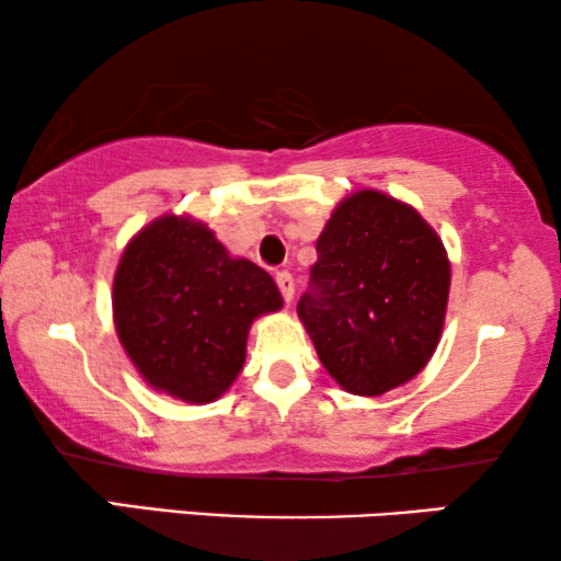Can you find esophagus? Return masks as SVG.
I'll list each match as a JSON object with an SVG mask.
<instances>
[{
    "label": "esophagus",
    "instance_id": "1",
    "mask_svg": "<svg viewBox=\"0 0 561 561\" xmlns=\"http://www.w3.org/2000/svg\"><path fill=\"white\" fill-rule=\"evenodd\" d=\"M275 283H278V290H280L283 301H286V304L294 301V294H296V283H294V275H290L288 271H280V273H275Z\"/></svg>",
    "mask_w": 561,
    "mask_h": 561
}]
</instances>
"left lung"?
I'll list each match as a JSON object with an SVG mask.
<instances>
[{
  "mask_svg": "<svg viewBox=\"0 0 561 561\" xmlns=\"http://www.w3.org/2000/svg\"><path fill=\"white\" fill-rule=\"evenodd\" d=\"M447 296L434 229L411 206L359 191L327 221L296 309L329 375L355 396H382L434 355Z\"/></svg>",
  "mask_w": 561,
  "mask_h": 561,
  "instance_id": "1",
  "label": "left lung"
}]
</instances>
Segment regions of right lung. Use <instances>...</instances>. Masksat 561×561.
Instances as JSON below:
<instances>
[{
	"mask_svg": "<svg viewBox=\"0 0 561 561\" xmlns=\"http://www.w3.org/2000/svg\"><path fill=\"white\" fill-rule=\"evenodd\" d=\"M114 324L142 378L209 403L244 363L252 319L283 298L263 267L232 260L209 229L163 217L127 244L114 275Z\"/></svg>",
	"mask_w": 561,
	"mask_h": 561,
	"instance_id": "1",
	"label": "right lung"
}]
</instances>
